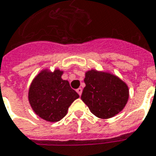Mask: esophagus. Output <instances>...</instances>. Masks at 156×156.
<instances>
[{
    "mask_svg": "<svg viewBox=\"0 0 156 156\" xmlns=\"http://www.w3.org/2000/svg\"><path fill=\"white\" fill-rule=\"evenodd\" d=\"M76 91H77V93H78V94H79V95H81V94H82V91H83V89H82L81 88H78V89H77Z\"/></svg>",
    "mask_w": 156,
    "mask_h": 156,
    "instance_id": "1",
    "label": "esophagus"
}]
</instances>
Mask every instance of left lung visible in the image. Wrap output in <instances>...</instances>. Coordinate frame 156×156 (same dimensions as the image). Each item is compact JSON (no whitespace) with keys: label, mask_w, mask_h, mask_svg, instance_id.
Here are the masks:
<instances>
[{"label":"left lung","mask_w":156,"mask_h":156,"mask_svg":"<svg viewBox=\"0 0 156 156\" xmlns=\"http://www.w3.org/2000/svg\"><path fill=\"white\" fill-rule=\"evenodd\" d=\"M85 87L81 99L90 112L101 119H108L122 112L129 97L128 86L116 75L109 72L87 71Z\"/></svg>","instance_id":"8db88e82"}]
</instances>
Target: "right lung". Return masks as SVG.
<instances>
[{"mask_svg":"<svg viewBox=\"0 0 156 156\" xmlns=\"http://www.w3.org/2000/svg\"><path fill=\"white\" fill-rule=\"evenodd\" d=\"M63 71L51 72L45 68L33 79L29 89V101L33 111L40 118L55 122L67 115L72 103L79 98L70 87L69 82L63 80Z\"/></svg>","mask_w":156,"mask_h":156,"instance_id":"1","label":"right lung"}]
</instances>
